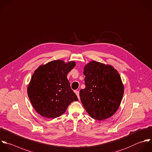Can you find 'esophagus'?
Segmentation results:
<instances>
[{"label":"esophagus","mask_w":152,"mask_h":152,"mask_svg":"<svg viewBox=\"0 0 152 152\" xmlns=\"http://www.w3.org/2000/svg\"><path fill=\"white\" fill-rule=\"evenodd\" d=\"M75 93H76V95H77V96L78 99H80V96H79V92L78 91H75Z\"/></svg>","instance_id":"1"}]
</instances>
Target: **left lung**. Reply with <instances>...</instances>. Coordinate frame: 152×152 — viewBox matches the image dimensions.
Listing matches in <instances>:
<instances>
[{"instance_id": "obj_1", "label": "left lung", "mask_w": 152, "mask_h": 152, "mask_svg": "<svg viewBox=\"0 0 152 152\" xmlns=\"http://www.w3.org/2000/svg\"><path fill=\"white\" fill-rule=\"evenodd\" d=\"M85 88L80 91L81 102L89 115L96 120L107 119L121 104L124 86L117 70L92 61L85 66Z\"/></svg>"}]
</instances>
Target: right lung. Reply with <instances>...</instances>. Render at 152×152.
<instances>
[{"label":"right lung","mask_w":152,"mask_h":152,"mask_svg":"<svg viewBox=\"0 0 152 152\" xmlns=\"http://www.w3.org/2000/svg\"><path fill=\"white\" fill-rule=\"evenodd\" d=\"M75 65L74 61L65 63L57 60L35 71L28 87V95L34 108L43 117H58L73 101H78L67 78Z\"/></svg>","instance_id":"add662e5"}]
</instances>
